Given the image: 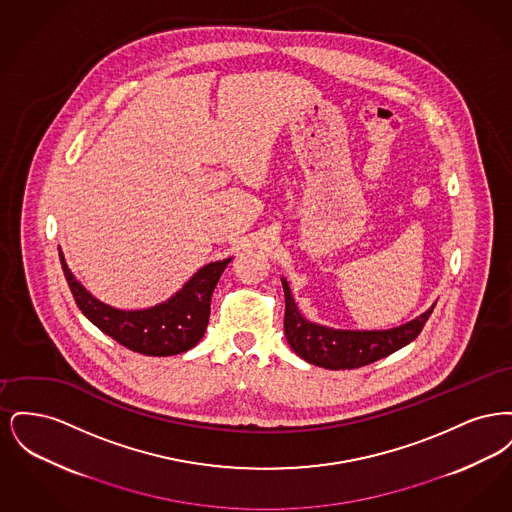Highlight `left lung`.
Here are the masks:
<instances>
[{
	"mask_svg": "<svg viewBox=\"0 0 512 512\" xmlns=\"http://www.w3.org/2000/svg\"><path fill=\"white\" fill-rule=\"evenodd\" d=\"M282 286L286 295V340L301 359L330 370H351L388 357L411 343L434 311L432 305L420 317L390 330H334L301 317L284 278Z\"/></svg>",
	"mask_w": 512,
	"mask_h": 512,
	"instance_id": "8db88e82",
	"label": "left lung"
}]
</instances>
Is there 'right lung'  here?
I'll return each mask as SVG.
<instances>
[{"label":"right lung","mask_w":512,"mask_h":512,"mask_svg":"<svg viewBox=\"0 0 512 512\" xmlns=\"http://www.w3.org/2000/svg\"><path fill=\"white\" fill-rule=\"evenodd\" d=\"M59 259L74 301L84 317L130 351L151 357L184 353L203 338L211 315V295L217 288L220 274L232 261L230 257L199 268L182 290L165 303L142 311H122L101 303L74 278L61 249Z\"/></svg>","instance_id":"1"}]
</instances>
